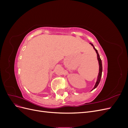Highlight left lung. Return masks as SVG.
Returning a JSON list of instances; mask_svg holds the SVG:
<instances>
[{
	"label": "left lung",
	"mask_w": 128,
	"mask_h": 128,
	"mask_svg": "<svg viewBox=\"0 0 128 128\" xmlns=\"http://www.w3.org/2000/svg\"><path fill=\"white\" fill-rule=\"evenodd\" d=\"M90 44L93 46V47H94V50H95L96 53V54H97V59H98V60L99 66V70L98 75V77H97V80H96V84H95V86H94V88L92 89L91 91H92L93 90H94V88H96V87L98 86L99 83L100 82V80H101V77H102V60H101V59H100V56H99V53H98V51L96 49V48H94V45H93V44H91V43H90Z\"/></svg>",
	"instance_id": "left-lung-1"
}]
</instances>
